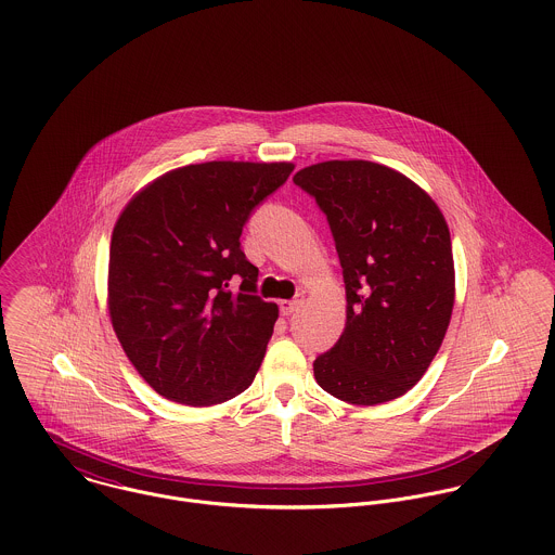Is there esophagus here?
<instances>
[{
	"label": "esophagus",
	"instance_id": "esophagus-1",
	"mask_svg": "<svg viewBox=\"0 0 555 555\" xmlns=\"http://www.w3.org/2000/svg\"><path fill=\"white\" fill-rule=\"evenodd\" d=\"M301 306H304V297L299 295V297H295V299H291V301H282L280 310H282L284 317H291V314H295Z\"/></svg>",
	"mask_w": 555,
	"mask_h": 555
}]
</instances>
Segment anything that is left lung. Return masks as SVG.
<instances>
[{
    "mask_svg": "<svg viewBox=\"0 0 555 555\" xmlns=\"http://www.w3.org/2000/svg\"><path fill=\"white\" fill-rule=\"evenodd\" d=\"M293 181L326 216L346 284V326L314 361L317 383L354 405L408 393L442 346L455 304L447 220L405 175L328 159Z\"/></svg>",
    "mask_w": 555,
    "mask_h": 555,
    "instance_id": "left-lung-1",
    "label": "left lung"
}]
</instances>
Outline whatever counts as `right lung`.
<instances>
[{"instance_id": "obj_1", "label": "right lung", "mask_w": 555, "mask_h": 555, "mask_svg": "<svg viewBox=\"0 0 555 555\" xmlns=\"http://www.w3.org/2000/svg\"><path fill=\"white\" fill-rule=\"evenodd\" d=\"M293 168L190 164L145 185L121 211L111 237L108 314L130 363L159 396L214 405L251 385L278 306L254 295L258 269L238 237Z\"/></svg>"}]
</instances>
